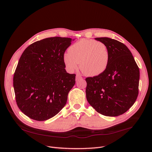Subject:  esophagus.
<instances>
[{"label": "esophagus", "instance_id": "1", "mask_svg": "<svg viewBox=\"0 0 152 152\" xmlns=\"http://www.w3.org/2000/svg\"><path fill=\"white\" fill-rule=\"evenodd\" d=\"M82 79V77L80 75H76V81H77V80H79L80 79Z\"/></svg>", "mask_w": 152, "mask_h": 152}]
</instances>
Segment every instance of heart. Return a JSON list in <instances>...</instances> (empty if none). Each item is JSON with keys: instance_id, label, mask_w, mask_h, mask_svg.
Returning <instances> with one entry per match:
<instances>
[{"instance_id": "1", "label": "heart", "mask_w": 152, "mask_h": 152, "mask_svg": "<svg viewBox=\"0 0 152 152\" xmlns=\"http://www.w3.org/2000/svg\"><path fill=\"white\" fill-rule=\"evenodd\" d=\"M66 68L70 72L79 67L82 72L88 76L103 73L110 61V50L105 43L95 39H82L75 42L63 57Z\"/></svg>"}]
</instances>
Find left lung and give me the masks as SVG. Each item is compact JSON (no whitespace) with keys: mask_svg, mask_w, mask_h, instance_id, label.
<instances>
[{"mask_svg":"<svg viewBox=\"0 0 152 152\" xmlns=\"http://www.w3.org/2000/svg\"><path fill=\"white\" fill-rule=\"evenodd\" d=\"M95 39L109 48L110 61L103 73L85 79L86 99L102 115L118 116L125 113L137 99L140 70L123 43L107 37Z\"/></svg>","mask_w":152,"mask_h":152,"instance_id":"left-lung-1","label":"left lung"}]
</instances>
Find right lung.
<instances>
[{
    "mask_svg": "<svg viewBox=\"0 0 152 152\" xmlns=\"http://www.w3.org/2000/svg\"><path fill=\"white\" fill-rule=\"evenodd\" d=\"M70 38L55 37L36 41L21 55L13 86L19 109L28 117L47 120L66 105L75 84V74L67 73L63 57Z\"/></svg>",
    "mask_w": 152,
    "mask_h": 152,
    "instance_id": "add662e5",
    "label": "right lung"
}]
</instances>
